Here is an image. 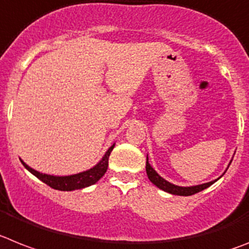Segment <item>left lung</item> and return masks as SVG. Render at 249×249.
Here are the masks:
<instances>
[{"mask_svg": "<svg viewBox=\"0 0 249 249\" xmlns=\"http://www.w3.org/2000/svg\"><path fill=\"white\" fill-rule=\"evenodd\" d=\"M231 162H229V165H231ZM146 173H147V176H148V179H150V181L152 182L154 185H156L157 188L161 189V190H163V191H166V193H170V194L181 195V196H189V195L196 194V193H199V191L209 188L212 184H214L216 180L219 179V178H218V179L213 180V181L205 182V184H200V185H194V186L174 185V184L169 182L167 180L163 179V178H161V176L159 175L156 171H155L154 167L151 166L150 162H148V157H147V160H146Z\"/></svg>", "mask_w": 249, "mask_h": 249, "instance_id": "8db88e82", "label": "left lung"}]
</instances>
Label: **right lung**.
I'll return each instance as SVG.
<instances>
[{"mask_svg":"<svg viewBox=\"0 0 249 249\" xmlns=\"http://www.w3.org/2000/svg\"><path fill=\"white\" fill-rule=\"evenodd\" d=\"M114 147V143L108 148V151L104 154V156L102 157V160L99 161L95 166H93L92 169L87 170V171H83L79 174H74V175H68V176H54V175H48V174H42L34 170L33 167H30L29 165L22 162V165L29 170L30 173L35 175L37 179L41 180L42 182H45L46 185H49L50 188L55 189V190L60 191H71V190H79V189L87 188V186H90L93 184L98 181L102 176L106 174L108 169V159H109V155L112 152Z\"/></svg>","mask_w":249,"mask_h":249,"instance_id":"add662e5","label":"right lung"}]
</instances>
